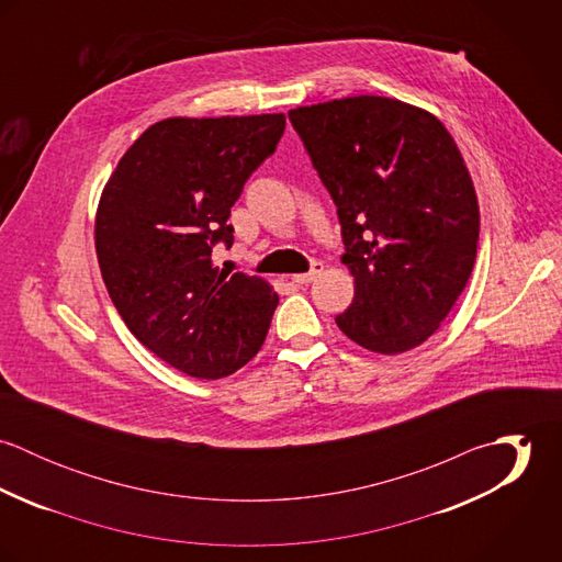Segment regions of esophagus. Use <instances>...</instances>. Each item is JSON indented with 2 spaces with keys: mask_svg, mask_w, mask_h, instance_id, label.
Segmentation results:
<instances>
[{
  "mask_svg": "<svg viewBox=\"0 0 562 562\" xmlns=\"http://www.w3.org/2000/svg\"><path fill=\"white\" fill-rule=\"evenodd\" d=\"M322 270H324L322 261H314L310 272H303V274H292V281H294V283H299V285H303V283H312V281H314V279L321 274Z\"/></svg>",
  "mask_w": 562,
  "mask_h": 562,
  "instance_id": "obj_1",
  "label": "esophagus"
}]
</instances>
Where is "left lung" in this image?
I'll use <instances>...</instances> for the list:
<instances>
[{
    "instance_id": "obj_1",
    "label": "left lung",
    "mask_w": 562,
    "mask_h": 562,
    "mask_svg": "<svg viewBox=\"0 0 562 562\" xmlns=\"http://www.w3.org/2000/svg\"><path fill=\"white\" fill-rule=\"evenodd\" d=\"M337 205L355 299L335 322L366 350L401 355L450 314L476 261L474 181L443 123L359 94L290 110Z\"/></svg>"
}]
</instances>
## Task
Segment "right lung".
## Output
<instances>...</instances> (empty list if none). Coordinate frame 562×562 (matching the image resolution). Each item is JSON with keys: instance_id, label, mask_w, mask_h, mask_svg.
<instances>
[{"instance_id": "obj_1", "label": "right lung", "mask_w": 562, "mask_h": 562, "mask_svg": "<svg viewBox=\"0 0 562 562\" xmlns=\"http://www.w3.org/2000/svg\"><path fill=\"white\" fill-rule=\"evenodd\" d=\"M283 130L285 114L164 119L101 192L94 248L108 294L136 339L188 376L234 374L270 328L272 285L221 270L212 250L234 244L232 207Z\"/></svg>"}]
</instances>
